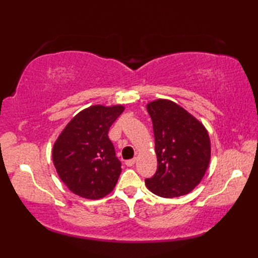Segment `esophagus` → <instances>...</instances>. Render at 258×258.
Instances as JSON below:
<instances>
[{
  "mask_svg": "<svg viewBox=\"0 0 258 258\" xmlns=\"http://www.w3.org/2000/svg\"><path fill=\"white\" fill-rule=\"evenodd\" d=\"M135 162H136V158H131V160L125 161V165L126 166H133L134 164H135Z\"/></svg>",
  "mask_w": 258,
  "mask_h": 258,
  "instance_id": "obj_1",
  "label": "esophagus"
}]
</instances>
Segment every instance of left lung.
<instances>
[{"instance_id":"1","label":"left lung","mask_w":258,"mask_h":258,"mask_svg":"<svg viewBox=\"0 0 258 258\" xmlns=\"http://www.w3.org/2000/svg\"><path fill=\"white\" fill-rule=\"evenodd\" d=\"M155 139L157 169L145 184L157 196L173 199L200 184L211 160L207 131L176 103L157 100L147 104Z\"/></svg>"}]
</instances>
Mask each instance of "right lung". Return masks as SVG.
Returning <instances> with one entry per match:
<instances>
[{"instance_id":"1","label":"right lung","mask_w":258,"mask_h":258,"mask_svg":"<svg viewBox=\"0 0 258 258\" xmlns=\"http://www.w3.org/2000/svg\"><path fill=\"white\" fill-rule=\"evenodd\" d=\"M124 107L91 106L80 112L63 130L53 147L59 178L74 194L102 199L113 190L122 163L108 139V130Z\"/></svg>"}]
</instances>
